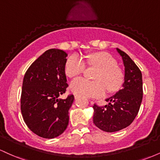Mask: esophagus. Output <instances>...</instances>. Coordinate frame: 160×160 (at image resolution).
Masks as SVG:
<instances>
[{"label":"esophagus","instance_id":"1","mask_svg":"<svg viewBox=\"0 0 160 160\" xmlns=\"http://www.w3.org/2000/svg\"><path fill=\"white\" fill-rule=\"evenodd\" d=\"M74 98H75V99H78V98H80V96H79L78 95H74Z\"/></svg>","mask_w":160,"mask_h":160}]
</instances>
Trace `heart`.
I'll return each instance as SVG.
<instances>
[{
  "label": "heart",
  "instance_id": "b5f03b06",
  "mask_svg": "<svg viewBox=\"0 0 160 160\" xmlns=\"http://www.w3.org/2000/svg\"><path fill=\"white\" fill-rule=\"evenodd\" d=\"M87 63L98 68L95 80L77 78L71 83V89L76 94L88 98H98L106 91H118L124 82V74L117 66L114 58L106 52H97L87 56ZM86 63L82 57L74 54L68 58L65 64V73L69 78H75L85 71Z\"/></svg>",
  "mask_w": 160,
  "mask_h": 160
}]
</instances>
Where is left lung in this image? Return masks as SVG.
Listing matches in <instances>:
<instances>
[{
  "instance_id": "obj_1",
  "label": "left lung",
  "mask_w": 160,
  "mask_h": 160,
  "mask_svg": "<svg viewBox=\"0 0 160 160\" xmlns=\"http://www.w3.org/2000/svg\"><path fill=\"white\" fill-rule=\"evenodd\" d=\"M125 67L122 89L108 98L105 106L94 104L93 122L107 132H113L126 128L133 122L138 113L143 98L142 74L132 58L120 49Z\"/></svg>"
}]
</instances>
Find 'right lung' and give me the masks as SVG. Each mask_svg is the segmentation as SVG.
<instances>
[{"label": "right lung", "mask_w": 160, "mask_h": 160, "mask_svg": "<svg viewBox=\"0 0 160 160\" xmlns=\"http://www.w3.org/2000/svg\"><path fill=\"white\" fill-rule=\"evenodd\" d=\"M68 54L48 49L31 65L24 76L21 112L31 131L44 138H54L67 128L74 95L58 98L68 87L65 68Z\"/></svg>", "instance_id": "obj_1"}]
</instances>
